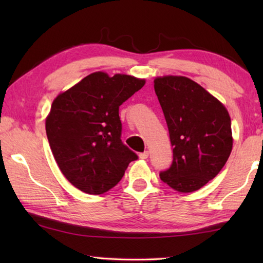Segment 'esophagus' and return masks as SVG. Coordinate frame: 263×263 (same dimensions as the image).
Instances as JSON below:
<instances>
[{"label":"esophagus","mask_w":263,"mask_h":263,"mask_svg":"<svg viewBox=\"0 0 263 263\" xmlns=\"http://www.w3.org/2000/svg\"><path fill=\"white\" fill-rule=\"evenodd\" d=\"M139 158L140 159H147L148 158V152L147 151H145V152H142L139 154Z\"/></svg>","instance_id":"1"}]
</instances>
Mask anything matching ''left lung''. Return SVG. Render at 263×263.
<instances>
[{
    "mask_svg": "<svg viewBox=\"0 0 263 263\" xmlns=\"http://www.w3.org/2000/svg\"><path fill=\"white\" fill-rule=\"evenodd\" d=\"M154 90L173 147L172 166L160 173V179L181 193L198 190L215 179L232 151L230 115L188 78H158Z\"/></svg>",
    "mask_w": 263,
    "mask_h": 263,
    "instance_id": "left-lung-1",
    "label": "left lung"
}]
</instances>
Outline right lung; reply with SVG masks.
<instances>
[{"mask_svg":"<svg viewBox=\"0 0 263 263\" xmlns=\"http://www.w3.org/2000/svg\"><path fill=\"white\" fill-rule=\"evenodd\" d=\"M145 80L96 72L53 101L46 119L50 147L62 174L75 188L103 194L122 180L138 155L123 144L119 106Z\"/></svg>","mask_w":263,"mask_h":263,"instance_id":"obj_1","label":"right lung"}]
</instances>
